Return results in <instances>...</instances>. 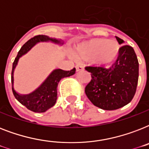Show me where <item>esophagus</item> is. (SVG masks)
<instances>
[{"label":"esophagus","mask_w":149,"mask_h":149,"mask_svg":"<svg viewBox=\"0 0 149 149\" xmlns=\"http://www.w3.org/2000/svg\"><path fill=\"white\" fill-rule=\"evenodd\" d=\"M76 70H77V72H79V71L84 70V67L80 65H76Z\"/></svg>","instance_id":"esophagus-1"}]
</instances>
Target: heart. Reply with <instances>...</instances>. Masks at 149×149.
<instances>
[{
	"instance_id": "b5f03b06",
	"label": "heart",
	"mask_w": 149,
	"mask_h": 149,
	"mask_svg": "<svg viewBox=\"0 0 149 149\" xmlns=\"http://www.w3.org/2000/svg\"><path fill=\"white\" fill-rule=\"evenodd\" d=\"M120 46L114 40L93 38L75 45L72 56L77 60H91L98 67L109 68L118 59Z\"/></svg>"
}]
</instances>
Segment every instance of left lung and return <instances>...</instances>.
<instances>
[{
    "instance_id": "8db88e82",
    "label": "left lung",
    "mask_w": 149,
    "mask_h": 149,
    "mask_svg": "<svg viewBox=\"0 0 149 149\" xmlns=\"http://www.w3.org/2000/svg\"><path fill=\"white\" fill-rule=\"evenodd\" d=\"M118 43L125 42L116 36ZM92 79L85 88L87 97L93 105L113 111L127 105L136 92L139 64L134 49L130 45L120 48L115 63L110 69L86 67Z\"/></svg>"
}]
</instances>
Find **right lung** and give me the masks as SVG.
Segmentation results:
<instances>
[{"label": "right lung", "mask_w": 149, "mask_h": 149, "mask_svg": "<svg viewBox=\"0 0 149 149\" xmlns=\"http://www.w3.org/2000/svg\"><path fill=\"white\" fill-rule=\"evenodd\" d=\"M39 42H52L58 45H63L64 42L61 39L50 38L47 36H37L31 38L24 44L19 50L15 58L12 65L11 72V84H12L13 93L18 101L26 107L27 108L34 112L42 113L48 111L55 105L57 100V86L58 82L64 77L72 76L76 72V69L70 71L56 69L50 73L42 84L38 88L29 94H21L17 93L14 88V72L17 65L19 58L28 53L37 43Z\"/></svg>", "instance_id": "right-lung-1"}]
</instances>
